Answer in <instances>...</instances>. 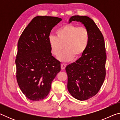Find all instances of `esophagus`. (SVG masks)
<instances>
[{"label": "esophagus", "mask_w": 120, "mask_h": 120, "mask_svg": "<svg viewBox=\"0 0 120 120\" xmlns=\"http://www.w3.org/2000/svg\"><path fill=\"white\" fill-rule=\"evenodd\" d=\"M66 67V64H61V69H64Z\"/></svg>", "instance_id": "obj_1"}]
</instances>
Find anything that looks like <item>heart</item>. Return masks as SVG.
I'll return each instance as SVG.
<instances>
[{
  "label": "heart",
  "instance_id": "1",
  "mask_svg": "<svg viewBox=\"0 0 120 120\" xmlns=\"http://www.w3.org/2000/svg\"><path fill=\"white\" fill-rule=\"evenodd\" d=\"M56 36L50 35L48 38L51 51L54 56H58L62 61H69L73 58L82 56L87 50L90 40L88 30L84 26L68 24L62 26L56 31Z\"/></svg>",
  "mask_w": 120,
  "mask_h": 120
}]
</instances>
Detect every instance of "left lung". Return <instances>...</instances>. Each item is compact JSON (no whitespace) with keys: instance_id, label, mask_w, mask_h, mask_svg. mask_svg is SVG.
Instances as JSON below:
<instances>
[{"instance_id":"1","label":"left lung","mask_w":120,"mask_h":120,"mask_svg":"<svg viewBox=\"0 0 120 120\" xmlns=\"http://www.w3.org/2000/svg\"><path fill=\"white\" fill-rule=\"evenodd\" d=\"M72 21L81 22L90 34L86 51L76 62L66 67L69 92L76 99L84 101L95 96L104 81L106 60L105 42L100 30L88 16H73L69 23Z\"/></svg>"}]
</instances>
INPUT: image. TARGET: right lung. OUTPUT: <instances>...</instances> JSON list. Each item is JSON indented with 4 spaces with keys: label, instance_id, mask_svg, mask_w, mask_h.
Here are the masks:
<instances>
[{
    "label": "right lung",
    "instance_id": "obj_1",
    "mask_svg": "<svg viewBox=\"0 0 120 120\" xmlns=\"http://www.w3.org/2000/svg\"><path fill=\"white\" fill-rule=\"evenodd\" d=\"M61 21L57 17L36 16L19 38L16 79L22 92L31 101L47 96L53 80L61 70L60 62L52 56L48 42L51 31Z\"/></svg>",
    "mask_w": 120,
    "mask_h": 120
}]
</instances>
